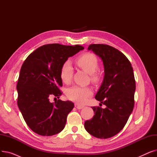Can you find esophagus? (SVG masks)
Listing matches in <instances>:
<instances>
[{"label": "esophagus", "instance_id": "34e87169", "mask_svg": "<svg viewBox=\"0 0 157 157\" xmlns=\"http://www.w3.org/2000/svg\"><path fill=\"white\" fill-rule=\"evenodd\" d=\"M75 107L78 109H83L84 108V106L80 105L78 104H75Z\"/></svg>", "mask_w": 157, "mask_h": 157}]
</instances>
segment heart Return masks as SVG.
Here are the masks:
<instances>
[{"label": "heart", "mask_w": 157, "mask_h": 157, "mask_svg": "<svg viewBox=\"0 0 157 157\" xmlns=\"http://www.w3.org/2000/svg\"><path fill=\"white\" fill-rule=\"evenodd\" d=\"M76 63L79 67L88 73L90 79L94 83H98L101 81V74L97 71L98 67V62L97 56L92 53H85L76 60ZM73 70L69 62H64L60 71V76L65 83H69L72 77ZM92 91L89 87L74 86L67 89L66 92L69 100L78 104H84L91 96Z\"/></svg>", "instance_id": "heart-1"}]
</instances>
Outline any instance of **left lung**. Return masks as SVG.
Listing matches in <instances>:
<instances>
[{
    "label": "left lung",
    "instance_id": "obj_1",
    "mask_svg": "<svg viewBox=\"0 0 157 157\" xmlns=\"http://www.w3.org/2000/svg\"><path fill=\"white\" fill-rule=\"evenodd\" d=\"M88 49L103 61L104 78L95 98L106 108L92 107L95 114L85 122V128L95 137L109 138L123 128L133 111L136 90L134 71L126 56L114 47L92 44Z\"/></svg>",
    "mask_w": 157,
    "mask_h": 157
}]
</instances>
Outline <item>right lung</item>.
<instances>
[{
	"label": "right lung",
	"instance_id": "add662e5",
	"mask_svg": "<svg viewBox=\"0 0 157 157\" xmlns=\"http://www.w3.org/2000/svg\"><path fill=\"white\" fill-rule=\"evenodd\" d=\"M84 49L80 45L48 44L31 53L24 61L16 88L17 104L29 128L39 135L50 136L64 128L68 114L74 108L71 101L60 98L62 81L60 71L68 58Z\"/></svg>",
	"mask_w": 157,
	"mask_h": 157
}]
</instances>
